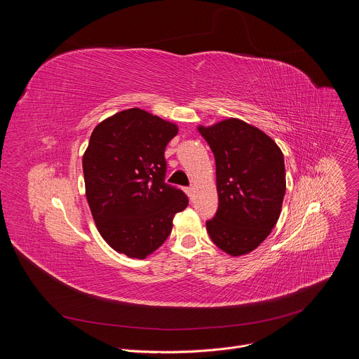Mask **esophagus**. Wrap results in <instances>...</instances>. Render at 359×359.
I'll return each instance as SVG.
<instances>
[{"label":"esophagus","instance_id":"34e87169","mask_svg":"<svg viewBox=\"0 0 359 359\" xmlns=\"http://www.w3.org/2000/svg\"><path fill=\"white\" fill-rule=\"evenodd\" d=\"M186 193H187V196H189V197L193 200V196H194V189H193V187H187V189H186Z\"/></svg>","mask_w":359,"mask_h":359}]
</instances>
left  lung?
<instances>
[{"instance_id":"1","label":"left lung","mask_w":359,"mask_h":359,"mask_svg":"<svg viewBox=\"0 0 359 359\" xmlns=\"http://www.w3.org/2000/svg\"><path fill=\"white\" fill-rule=\"evenodd\" d=\"M197 129L216 161L219 209L206 222L208 233L220 250L237 257L257 248L280 217L283 151L263 130L236 118Z\"/></svg>"}]
</instances>
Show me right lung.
<instances>
[{
  "label": "right lung",
  "instance_id": "right-lung-1",
  "mask_svg": "<svg viewBox=\"0 0 359 359\" xmlns=\"http://www.w3.org/2000/svg\"><path fill=\"white\" fill-rule=\"evenodd\" d=\"M177 126L132 108L102 121L92 132L82 168L97 231L118 252L146 259L169 237L187 196L165 183V149Z\"/></svg>",
  "mask_w": 359,
  "mask_h": 359
}]
</instances>
